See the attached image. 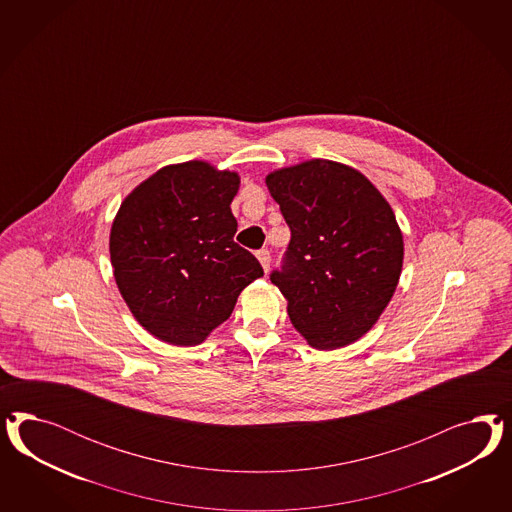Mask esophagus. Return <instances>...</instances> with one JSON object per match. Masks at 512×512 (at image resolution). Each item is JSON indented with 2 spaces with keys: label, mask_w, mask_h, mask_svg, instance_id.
I'll use <instances>...</instances> for the list:
<instances>
[{
  "label": "esophagus",
  "mask_w": 512,
  "mask_h": 512,
  "mask_svg": "<svg viewBox=\"0 0 512 512\" xmlns=\"http://www.w3.org/2000/svg\"><path fill=\"white\" fill-rule=\"evenodd\" d=\"M257 259H259L261 264H263L264 272H268V268H270V261H272L270 251H268V249H259V251H257Z\"/></svg>",
  "instance_id": "34e87169"
}]
</instances>
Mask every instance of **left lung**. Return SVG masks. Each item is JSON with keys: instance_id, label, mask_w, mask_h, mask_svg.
<instances>
[{"instance_id": "left-lung-1", "label": "left lung", "mask_w": 512, "mask_h": 512, "mask_svg": "<svg viewBox=\"0 0 512 512\" xmlns=\"http://www.w3.org/2000/svg\"><path fill=\"white\" fill-rule=\"evenodd\" d=\"M291 240L270 281L296 330L317 349L358 340L387 308L403 240L383 195L360 172L326 159L266 176Z\"/></svg>"}]
</instances>
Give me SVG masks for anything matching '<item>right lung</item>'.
<instances>
[{
  "label": "right lung",
  "instance_id": "1",
  "mask_svg": "<svg viewBox=\"0 0 512 512\" xmlns=\"http://www.w3.org/2000/svg\"><path fill=\"white\" fill-rule=\"evenodd\" d=\"M236 172L202 161L142 182L110 231L114 278L140 325L172 345H197L231 317L263 266L234 242Z\"/></svg>",
  "mask_w": 512,
  "mask_h": 512
}]
</instances>
